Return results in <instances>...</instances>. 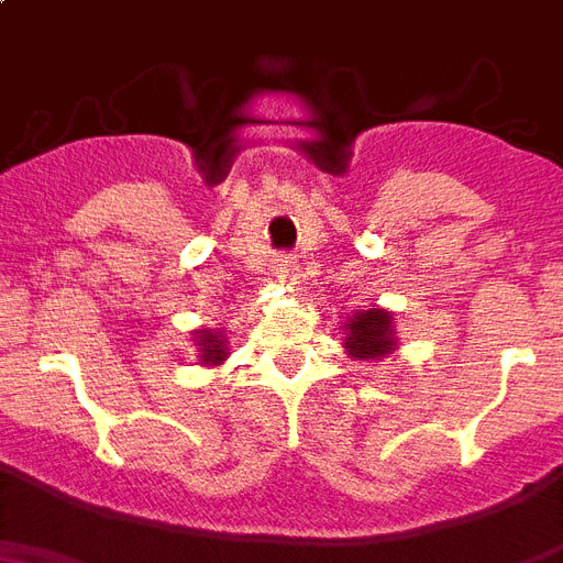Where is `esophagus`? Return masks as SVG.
I'll list each match as a JSON object with an SVG mask.
<instances>
[{
  "mask_svg": "<svg viewBox=\"0 0 563 563\" xmlns=\"http://www.w3.org/2000/svg\"><path fill=\"white\" fill-rule=\"evenodd\" d=\"M297 272H300V266H297V260L291 257V254H280V257L272 263L274 280L283 283V286H291V283L297 280Z\"/></svg>",
  "mask_w": 563,
  "mask_h": 563,
  "instance_id": "34e87169",
  "label": "esophagus"
}]
</instances>
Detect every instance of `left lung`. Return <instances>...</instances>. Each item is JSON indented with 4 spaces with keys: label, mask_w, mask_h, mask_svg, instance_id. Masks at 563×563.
<instances>
[{
    "label": "left lung",
    "mask_w": 563,
    "mask_h": 563,
    "mask_svg": "<svg viewBox=\"0 0 563 563\" xmlns=\"http://www.w3.org/2000/svg\"><path fill=\"white\" fill-rule=\"evenodd\" d=\"M343 329H346L343 346L354 361H380L398 346V338L391 329V314L386 309L354 311Z\"/></svg>",
    "instance_id": "left-lung-1"
}]
</instances>
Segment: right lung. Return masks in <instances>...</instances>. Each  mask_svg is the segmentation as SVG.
<instances>
[{"label":"right lung","instance_id":"add662e5","mask_svg":"<svg viewBox=\"0 0 563 563\" xmlns=\"http://www.w3.org/2000/svg\"><path fill=\"white\" fill-rule=\"evenodd\" d=\"M194 340H197V346H200V363L202 366H220V363L229 357V340H225V334L220 332V329H200V332L194 334Z\"/></svg>","mask_w":563,"mask_h":563}]
</instances>
